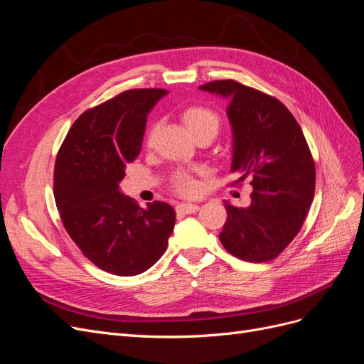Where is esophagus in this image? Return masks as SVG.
<instances>
[{
	"mask_svg": "<svg viewBox=\"0 0 364 364\" xmlns=\"http://www.w3.org/2000/svg\"><path fill=\"white\" fill-rule=\"evenodd\" d=\"M199 210L198 204H191V203H181L177 205V213L181 215H191V213H196Z\"/></svg>",
	"mask_w": 364,
	"mask_h": 364,
	"instance_id": "obj_1",
	"label": "esophagus"
}]
</instances>
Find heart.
Masks as SVG:
<instances>
[{
	"label": "heart",
	"instance_id": "1",
	"mask_svg": "<svg viewBox=\"0 0 364 364\" xmlns=\"http://www.w3.org/2000/svg\"><path fill=\"white\" fill-rule=\"evenodd\" d=\"M183 118L187 124V127L191 128V132L195 134V137L201 136V134H210V136H216L220 130V118L219 114L208 109L204 107V105H193V107H189ZM159 132V124L156 122L149 128V132L146 134V145H152L156 139V134ZM172 189L173 192H177L184 196H192L198 192V183L189 172L178 171L173 173L172 177Z\"/></svg>",
	"mask_w": 364,
	"mask_h": 364
}]
</instances>
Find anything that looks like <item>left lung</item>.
<instances>
[{
	"label": "left lung",
	"instance_id": "obj_1",
	"mask_svg": "<svg viewBox=\"0 0 364 364\" xmlns=\"http://www.w3.org/2000/svg\"><path fill=\"white\" fill-rule=\"evenodd\" d=\"M199 89L228 100L232 127L231 172L250 180V207L225 204L219 234L224 248L240 260H274L295 239L310 210L316 187L311 151L295 116L275 97L236 80H215Z\"/></svg>",
	"mask_w": 364,
	"mask_h": 364
}]
</instances>
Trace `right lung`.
Listing matches in <instances>:
<instances>
[{
  "instance_id": "1",
  "label": "right lung",
  "mask_w": 364,
  "mask_h": 364,
  "mask_svg": "<svg viewBox=\"0 0 364 364\" xmlns=\"http://www.w3.org/2000/svg\"><path fill=\"white\" fill-rule=\"evenodd\" d=\"M165 89L124 90L86 110L57 152L54 199L63 227L87 260L105 272H145L168 248L175 210L161 201L139 207L119 191L133 163L146 114Z\"/></svg>"
}]
</instances>
